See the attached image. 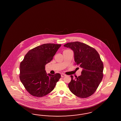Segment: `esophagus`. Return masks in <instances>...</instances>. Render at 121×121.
Returning <instances> with one entry per match:
<instances>
[{
    "instance_id": "1",
    "label": "esophagus",
    "mask_w": 121,
    "mask_h": 121,
    "mask_svg": "<svg viewBox=\"0 0 121 121\" xmlns=\"http://www.w3.org/2000/svg\"><path fill=\"white\" fill-rule=\"evenodd\" d=\"M65 76H66V74H65V73H62L61 74V77H64Z\"/></svg>"
}]
</instances>
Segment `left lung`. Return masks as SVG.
<instances>
[{"mask_svg":"<svg viewBox=\"0 0 121 121\" xmlns=\"http://www.w3.org/2000/svg\"><path fill=\"white\" fill-rule=\"evenodd\" d=\"M64 46L74 52L75 65L82 68L81 75L71 80L68 84L70 91L80 98H86L96 91L103 76V64L95 48L79 42L67 43Z\"/></svg>","mask_w":121,"mask_h":121,"instance_id":"8db88e82","label":"left lung"}]
</instances>
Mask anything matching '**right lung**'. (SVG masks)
<instances>
[{"instance_id":"add662e5","label":"right lung","mask_w":121,"mask_h":121,"mask_svg":"<svg viewBox=\"0 0 121 121\" xmlns=\"http://www.w3.org/2000/svg\"><path fill=\"white\" fill-rule=\"evenodd\" d=\"M61 44L46 43L30 50L20 64L19 78L30 95L42 97L55 87L61 75L48 74L45 65L50 62Z\"/></svg>"}]
</instances>
